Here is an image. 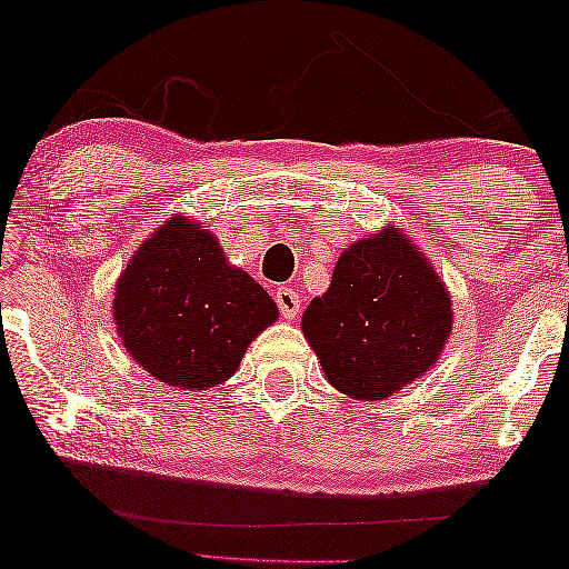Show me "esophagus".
<instances>
[{
  "mask_svg": "<svg viewBox=\"0 0 569 569\" xmlns=\"http://www.w3.org/2000/svg\"><path fill=\"white\" fill-rule=\"evenodd\" d=\"M274 302L284 320H295L297 315H300V295L290 290V287H279V290L274 292Z\"/></svg>",
  "mask_w": 569,
  "mask_h": 569,
  "instance_id": "34e87169",
  "label": "esophagus"
}]
</instances>
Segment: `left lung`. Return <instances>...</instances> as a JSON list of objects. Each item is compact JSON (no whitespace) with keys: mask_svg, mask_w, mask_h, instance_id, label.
<instances>
[{"mask_svg":"<svg viewBox=\"0 0 569 569\" xmlns=\"http://www.w3.org/2000/svg\"><path fill=\"white\" fill-rule=\"evenodd\" d=\"M451 297L400 229L346 249L328 292L302 315V332L330 383L383 400L439 360L451 335Z\"/></svg>","mask_w":569,"mask_h":569,"instance_id":"left-lung-1","label":"left lung"}]
</instances>
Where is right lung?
I'll use <instances>...</instances> for the list:
<instances>
[{
	"mask_svg": "<svg viewBox=\"0 0 569 569\" xmlns=\"http://www.w3.org/2000/svg\"><path fill=\"white\" fill-rule=\"evenodd\" d=\"M277 315L264 287L227 262L209 229L183 217L158 227L136 251L113 300L130 358L181 390L234 376L249 342Z\"/></svg>",
	"mask_w": 569,
	"mask_h": 569,
	"instance_id": "1",
	"label": "right lung"
}]
</instances>
